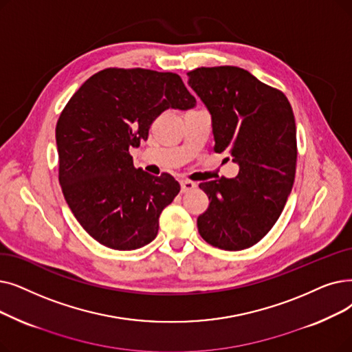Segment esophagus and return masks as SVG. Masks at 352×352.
<instances>
[{
  "label": "esophagus",
  "instance_id": "obj_1",
  "mask_svg": "<svg viewBox=\"0 0 352 352\" xmlns=\"http://www.w3.org/2000/svg\"><path fill=\"white\" fill-rule=\"evenodd\" d=\"M181 184V192H188V191H192L194 188H197V184L190 179H181L179 181Z\"/></svg>",
  "mask_w": 352,
  "mask_h": 352
}]
</instances>
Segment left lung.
I'll use <instances>...</instances> for the list:
<instances>
[{"label":"left lung","instance_id":"8db88e82","mask_svg":"<svg viewBox=\"0 0 352 352\" xmlns=\"http://www.w3.org/2000/svg\"><path fill=\"white\" fill-rule=\"evenodd\" d=\"M188 85L211 115L214 151L239 165L236 178L201 182L210 206L197 219L200 236L214 248L243 250L261 241L278 221L296 171L292 106L248 70L198 67Z\"/></svg>","mask_w":352,"mask_h":352}]
</instances>
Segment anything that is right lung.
Returning a JSON list of instances; mask_svg holds the SVG:
<instances>
[{"instance_id":"right-lung-1","label":"right lung","mask_w":352,"mask_h":352,"mask_svg":"<svg viewBox=\"0 0 352 352\" xmlns=\"http://www.w3.org/2000/svg\"><path fill=\"white\" fill-rule=\"evenodd\" d=\"M194 106L178 74L146 69L100 70L70 98L56 125L58 181L89 236L113 250L157 237L160 214L181 187L170 174L136 170L129 149L164 111Z\"/></svg>"}]
</instances>
